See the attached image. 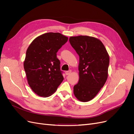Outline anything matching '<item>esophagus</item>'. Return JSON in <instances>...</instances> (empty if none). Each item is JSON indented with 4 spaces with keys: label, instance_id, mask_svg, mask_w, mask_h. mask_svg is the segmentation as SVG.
Instances as JSON below:
<instances>
[{
    "label": "esophagus",
    "instance_id": "1",
    "mask_svg": "<svg viewBox=\"0 0 134 134\" xmlns=\"http://www.w3.org/2000/svg\"><path fill=\"white\" fill-rule=\"evenodd\" d=\"M71 73H72V71H71V70H69V71H66V72H65V73H66V74L67 75H69Z\"/></svg>",
    "mask_w": 134,
    "mask_h": 134
}]
</instances>
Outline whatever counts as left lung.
<instances>
[{
  "mask_svg": "<svg viewBox=\"0 0 134 134\" xmlns=\"http://www.w3.org/2000/svg\"><path fill=\"white\" fill-rule=\"evenodd\" d=\"M72 47L79 56L78 83L73 87L75 97L87 102L96 97L108 76L109 55L102 41L88 36H72Z\"/></svg>",
  "mask_w": 134,
  "mask_h": 134,
  "instance_id": "8db88e82",
  "label": "left lung"
}]
</instances>
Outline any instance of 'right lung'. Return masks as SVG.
<instances>
[{
	"instance_id": "right-lung-1",
	"label": "right lung",
	"mask_w": 134,
	"mask_h": 134,
	"mask_svg": "<svg viewBox=\"0 0 134 134\" xmlns=\"http://www.w3.org/2000/svg\"><path fill=\"white\" fill-rule=\"evenodd\" d=\"M67 41L59 32H48L34 39L27 48L24 68L28 84L38 96H51L63 81L56 53Z\"/></svg>"
}]
</instances>
